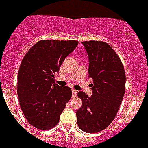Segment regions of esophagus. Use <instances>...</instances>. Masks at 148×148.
Returning <instances> with one entry per match:
<instances>
[{
	"instance_id": "1",
	"label": "esophagus",
	"mask_w": 148,
	"mask_h": 148,
	"mask_svg": "<svg viewBox=\"0 0 148 148\" xmlns=\"http://www.w3.org/2000/svg\"><path fill=\"white\" fill-rule=\"evenodd\" d=\"M72 95H73V96H77V90H74V89H72Z\"/></svg>"
}]
</instances>
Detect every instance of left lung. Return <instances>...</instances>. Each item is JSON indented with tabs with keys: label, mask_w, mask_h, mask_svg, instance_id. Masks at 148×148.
I'll return each mask as SVG.
<instances>
[{
	"label": "left lung",
	"mask_w": 148,
	"mask_h": 148,
	"mask_svg": "<svg viewBox=\"0 0 148 148\" xmlns=\"http://www.w3.org/2000/svg\"><path fill=\"white\" fill-rule=\"evenodd\" d=\"M89 58L88 77L93 79V94L78 92L82 106L77 112L81 130L97 133L115 118L125 90L123 65L112 48L104 41H82Z\"/></svg>",
	"instance_id": "8db88e82"
}]
</instances>
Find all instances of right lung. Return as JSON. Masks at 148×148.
<instances>
[{
    "mask_svg": "<svg viewBox=\"0 0 148 148\" xmlns=\"http://www.w3.org/2000/svg\"><path fill=\"white\" fill-rule=\"evenodd\" d=\"M77 45L75 40H41L22 60L17 75L19 102L27 122L38 129L46 131L57 125L71 98V88L55 83V74Z\"/></svg>",
    "mask_w": 148,
    "mask_h": 148,
    "instance_id": "1",
    "label": "right lung"
}]
</instances>
